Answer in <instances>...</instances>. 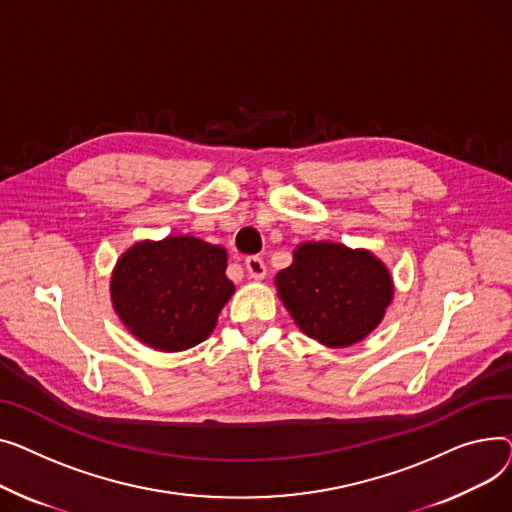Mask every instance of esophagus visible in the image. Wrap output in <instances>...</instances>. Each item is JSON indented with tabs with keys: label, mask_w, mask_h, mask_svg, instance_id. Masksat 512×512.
<instances>
[{
	"label": "esophagus",
	"mask_w": 512,
	"mask_h": 512,
	"mask_svg": "<svg viewBox=\"0 0 512 512\" xmlns=\"http://www.w3.org/2000/svg\"><path fill=\"white\" fill-rule=\"evenodd\" d=\"M246 268L252 279H264L266 277V264L260 256H248L246 258Z\"/></svg>",
	"instance_id": "34e87169"
}]
</instances>
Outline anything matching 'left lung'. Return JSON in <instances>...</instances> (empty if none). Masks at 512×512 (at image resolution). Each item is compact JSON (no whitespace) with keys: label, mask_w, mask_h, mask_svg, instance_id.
I'll return each instance as SVG.
<instances>
[{"label":"left lung","mask_w":512,"mask_h":512,"mask_svg":"<svg viewBox=\"0 0 512 512\" xmlns=\"http://www.w3.org/2000/svg\"><path fill=\"white\" fill-rule=\"evenodd\" d=\"M275 285L295 324L328 347L362 341L393 299V281L376 256L330 242L299 246Z\"/></svg>","instance_id":"left-lung-1"}]
</instances>
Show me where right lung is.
I'll return each mask as SVG.
<instances>
[{"instance_id":"obj_1","label":"right lung","mask_w":512,"mask_h":512,"mask_svg":"<svg viewBox=\"0 0 512 512\" xmlns=\"http://www.w3.org/2000/svg\"><path fill=\"white\" fill-rule=\"evenodd\" d=\"M225 268L223 248L190 235L140 242L113 270V308L148 347L190 349L210 335L235 291Z\"/></svg>"}]
</instances>
